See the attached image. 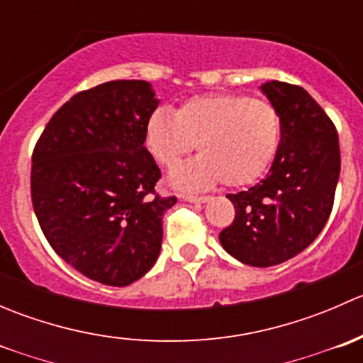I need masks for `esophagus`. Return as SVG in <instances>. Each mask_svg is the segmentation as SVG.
Returning <instances> with one entry per match:
<instances>
[{
	"label": "esophagus",
	"instance_id": "1",
	"mask_svg": "<svg viewBox=\"0 0 363 363\" xmlns=\"http://www.w3.org/2000/svg\"><path fill=\"white\" fill-rule=\"evenodd\" d=\"M182 200H186V202H191V203H205L208 202V196H196V195H182L181 196Z\"/></svg>",
	"mask_w": 363,
	"mask_h": 363
}]
</instances>
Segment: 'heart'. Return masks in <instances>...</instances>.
Instances as JSON below:
<instances>
[{"label": "heart", "instance_id": "obj_1", "mask_svg": "<svg viewBox=\"0 0 363 363\" xmlns=\"http://www.w3.org/2000/svg\"><path fill=\"white\" fill-rule=\"evenodd\" d=\"M281 144V117L270 101L235 93L203 94L174 113L158 108L145 126V145L156 163L174 168L186 155L200 156L175 168L177 189H207L223 181L240 188L262 179Z\"/></svg>", "mask_w": 363, "mask_h": 363}]
</instances>
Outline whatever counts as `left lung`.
<instances>
[{
	"mask_svg": "<svg viewBox=\"0 0 363 363\" xmlns=\"http://www.w3.org/2000/svg\"><path fill=\"white\" fill-rule=\"evenodd\" d=\"M259 89L279 112V151L265 179L226 195L235 219L219 242L246 265L272 267L302 252L327 225L340 152L334 123L303 87L270 80Z\"/></svg>",
	"mask_w": 363,
	"mask_h": 363,
	"instance_id": "left-lung-1",
	"label": "left lung"
}]
</instances>
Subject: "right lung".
<instances>
[{"label":"right lung","instance_id":"1","mask_svg":"<svg viewBox=\"0 0 363 363\" xmlns=\"http://www.w3.org/2000/svg\"><path fill=\"white\" fill-rule=\"evenodd\" d=\"M160 100L145 80H112L77 93L49 121L33 151L31 199L42 232L73 269L128 286L161 251V172L145 149Z\"/></svg>","mask_w":363,"mask_h":363}]
</instances>
